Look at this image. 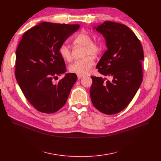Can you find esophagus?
Here are the masks:
<instances>
[{
	"mask_svg": "<svg viewBox=\"0 0 161 161\" xmlns=\"http://www.w3.org/2000/svg\"><path fill=\"white\" fill-rule=\"evenodd\" d=\"M84 76V75H77V77L80 79H81V78H82Z\"/></svg>",
	"mask_w": 161,
	"mask_h": 161,
	"instance_id": "34e87169",
	"label": "esophagus"
}]
</instances>
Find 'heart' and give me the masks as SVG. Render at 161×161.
Segmentation results:
<instances>
[{"label": "heart", "mask_w": 161, "mask_h": 161, "mask_svg": "<svg viewBox=\"0 0 161 161\" xmlns=\"http://www.w3.org/2000/svg\"><path fill=\"white\" fill-rule=\"evenodd\" d=\"M73 43L84 47L83 56H86L82 59L75 61L69 65V70L76 75L88 74L94 65V60L91 56H96L101 52L102 45L99 42L92 41V38L86 32L82 31L76 35L73 39ZM58 52L62 58L66 61L72 59L70 49L65 44L59 46Z\"/></svg>", "instance_id": "1"}]
</instances>
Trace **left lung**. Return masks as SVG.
Listing matches in <instances>:
<instances>
[{
  "instance_id": "1",
  "label": "left lung",
  "mask_w": 161,
  "mask_h": 161,
  "mask_svg": "<svg viewBox=\"0 0 161 161\" xmlns=\"http://www.w3.org/2000/svg\"><path fill=\"white\" fill-rule=\"evenodd\" d=\"M94 29L104 36L108 47L96 68L102 75L112 76L113 80L92 76L91 100L100 112L116 114L126 108L141 85L143 48L134 33L125 25L105 21Z\"/></svg>"
}]
</instances>
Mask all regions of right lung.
Instances as JSON below:
<instances>
[{
  "instance_id": "add662e5",
  "label": "right lung",
  "mask_w": 161,
  "mask_h": 161,
  "mask_svg": "<svg viewBox=\"0 0 161 161\" xmlns=\"http://www.w3.org/2000/svg\"><path fill=\"white\" fill-rule=\"evenodd\" d=\"M80 25L42 22L22 36L16 53L15 76L27 101L40 112L53 113L65 104L77 76L65 73L58 48Z\"/></svg>"
}]
</instances>
